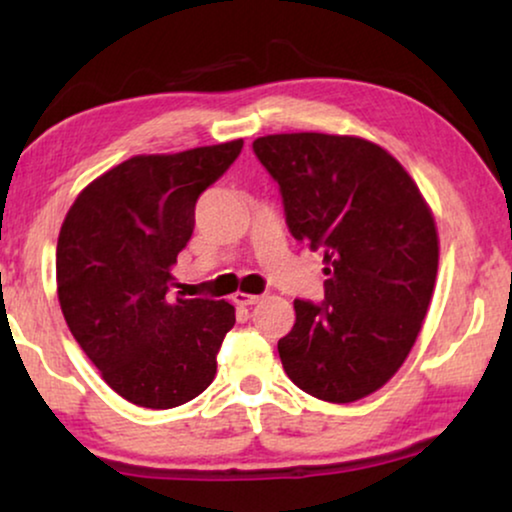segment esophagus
<instances>
[{
	"label": "esophagus",
	"mask_w": 512,
	"mask_h": 512,
	"mask_svg": "<svg viewBox=\"0 0 512 512\" xmlns=\"http://www.w3.org/2000/svg\"><path fill=\"white\" fill-rule=\"evenodd\" d=\"M233 300H235V305L247 307V305H256L258 300H261V296H256V293H244V291H237L235 296H233Z\"/></svg>",
	"instance_id": "34e87169"
}]
</instances>
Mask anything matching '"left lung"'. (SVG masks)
I'll return each instance as SVG.
<instances>
[{
  "label": "left lung",
  "mask_w": 512,
  "mask_h": 512,
  "mask_svg": "<svg viewBox=\"0 0 512 512\" xmlns=\"http://www.w3.org/2000/svg\"><path fill=\"white\" fill-rule=\"evenodd\" d=\"M254 153L279 184L286 226L324 251V303L293 300L277 342L289 380L319 401L354 403L408 359L438 272L431 207L380 144L352 135H265Z\"/></svg>",
  "instance_id": "obj_1"
}]
</instances>
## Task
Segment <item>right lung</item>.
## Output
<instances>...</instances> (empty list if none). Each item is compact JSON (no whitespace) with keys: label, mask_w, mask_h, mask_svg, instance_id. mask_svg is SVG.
Masks as SVG:
<instances>
[{"label":"right lung","mask_w":512,"mask_h":512,"mask_svg":"<svg viewBox=\"0 0 512 512\" xmlns=\"http://www.w3.org/2000/svg\"><path fill=\"white\" fill-rule=\"evenodd\" d=\"M242 144L132 156L90 181L62 221L55 254L62 314L102 380L139 408H177L216 375L235 307L172 300V265L193 235L200 193Z\"/></svg>","instance_id":"add662e5"}]
</instances>
